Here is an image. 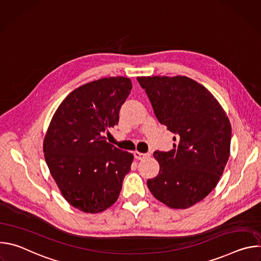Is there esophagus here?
Returning <instances> with one entry per match:
<instances>
[{"label": "esophagus", "instance_id": "1", "mask_svg": "<svg viewBox=\"0 0 261 261\" xmlns=\"http://www.w3.org/2000/svg\"><path fill=\"white\" fill-rule=\"evenodd\" d=\"M134 157H135V159H137V160H143V159H145L146 157H148V154H144V153H140V152H138V151H135V152H134Z\"/></svg>", "mask_w": 261, "mask_h": 261}]
</instances>
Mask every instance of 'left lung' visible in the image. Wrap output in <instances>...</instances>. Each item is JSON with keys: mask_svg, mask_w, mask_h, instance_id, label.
Instances as JSON below:
<instances>
[{"mask_svg": "<svg viewBox=\"0 0 261 261\" xmlns=\"http://www.w3.org/2000/svg\"><path fill=\"white\" fill-rule=\"evenodd\" d=\"M158 121L177 144L154 153L159 174L147 187L171 208H188L217 186L230 155L231 125L226 113L202 85L187 76H140Z\"/></svg>", "mask_w": 261, "mask_h": 261, "instance_id": "1", "label": "left lung"}]
</instances>
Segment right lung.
Returning a JSON list of instances; mask_svg holds the SVG:
<instances>
[{"label":"right lung","instance_id":"add662e5","mask_svg":"<svg viewBox=\"0 0 261 261\" xmlns=\"http://www.w3.org/2000/svg\"><path fill=\"white\" fill-rule=\"evenodd\" d=\"M132 89L130 79L105 77L72 91L60 104L43 141L50 174L63 197L90 214L105 211L119 198L133 155L105 140L119 123Z\"/></svg>","mask_w":261,"mask_h":261}]
</instances>
